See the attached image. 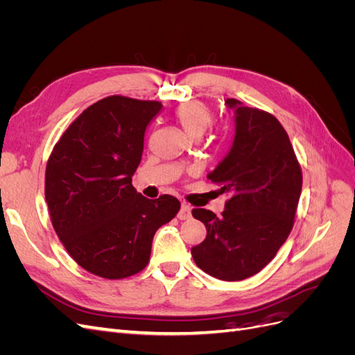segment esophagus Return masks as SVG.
<instances>
[{
  "label": "esophagus",
  "instance_id": "34e87169",
  "mask_svg": "<svg viewBox=\"0 0 355 355\" xmlns=\"http://www.w3.org/2000/svg\"><path fill=\"white\" fill-rule=\"evenodd\" d=\"M178 218H179L180 220H185V219H189V218H191V207H189V204L182 202L180 210H179V213H178Z\"/></svg>",
  "mask_w": 355,
  "mask_h": 355
}]
</instances>
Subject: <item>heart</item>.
Listing matches in <instances>:
<instances>
[{
	"instance_id": "heart-1",
	"label": "heart",
	"mask_w": 355,
	"mask_h": 355,
	"mask_svg": "<svg viewBox=\"0 0 355 355\" xmlns=\"http://www.w3.org/2000/svg\"><path fill=\"white\" fill-rule=\"evenodd\" d=\"M175 118L188 136L197 137L207 130L211 124L213 114L201 102H187L175 111Z\"/></svg>"
}]
</instances>
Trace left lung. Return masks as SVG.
<instances>
[{
	"instance_id": "left-lung-1",
	"label": "left lung",
	"mask_w": 355,
	"mask_h": 355,
	"mask_svg": "<svg viewBox=\"0 0 355 355\" xmlns=\"http://www.w3.org/2000/svg\"><path fill=\"white\" fill-rule=\"evenodd\" d=\"M235 133L227 155L207 175L219 194H228L220 216L194 209L207 230L191 249L200 270L223 282H240L270 263L293 228L302 191V171L293 146L271 114L225 101Z\"/></svg>"
}]
</instances>
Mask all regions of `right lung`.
<instances>
[{"label": "right lung", "instance_id": "1", "mask_svg": "<svg viewBox=\"0 0 355 355\" xmlns=\"http://www.w3.org/2000/svg\"><path fill=\"white\" fill-rule=\"evenodd\" d=\"M159 102L110 96L84 110L49 158L46 201L72 259L110 280L149 262L155 231L176 216L178 198L149 200L132 185L146 127Z\"/></svg>", "mask_w": 355, "mask_h": 355}]
</instances>
